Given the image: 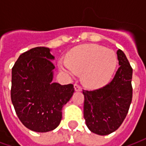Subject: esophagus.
<instances>
[{
	"label": "esophagus",
	"mask_w": 146,
	"mask_h": 146,
	"mask_svg": "<svg viewBox=\"0 0 146 146\" xmlns=\"http://www.w3.org/2000/svg\"><path fill=\"white\" fill-rule=\"evenodd\" d=\"M74 90H75V92H81V87L79 85V84H74Z\"/></svg>",
	"instance_id": "1"
}]
</instances>
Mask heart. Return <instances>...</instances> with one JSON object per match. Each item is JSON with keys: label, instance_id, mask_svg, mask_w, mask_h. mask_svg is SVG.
Here are the masks:
<instances>
[{"label": "heart", "instance_id": "1", "mask_svg": "<svg viewBox=\"0 0 146 146\" xmlns=\"http://www.w3.org/2000/svg\"><path fill=\"white\" fill-rule=\"evenodd\" d=\"M117 56L102 46L86 44L80 45L67 56V62H60L59 68L70 75L82 72L83 82L89 87H99L111 79L117 66Z\"/></svg>", "mask_w": 146, "mask_h": 146}]
</instances>
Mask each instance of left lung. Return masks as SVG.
Returning <instances> with one entry per match:
<instances>
[{"instance_id": "left-lung-1", "label": "left lung", "mask_w": 146, "mask_h": 146, "mask_svg": "<svg viewBox=\"0 0 146 146\" xmlns=\"http://www.w3.org/2000/svg\"><path fill=\"white\" fill-rule=\"evenodd\" d=\"M119 67L111 82L98 90L83 91L84 117L93 133L107 135L122 124L132 100V70L125 54L116 51Z\"/></svg>"}]
</instances>
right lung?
Listing matches in <instances>:
<instances>
[{
    "mask_svg": "<svg viewBox=\"0 0 146 146\" xmlns=\"http://www.w3.org/2000/svg\"><path fill=\"white\" fill-rule=\"evenodd\" d=\"M51 49L36 47L24 52L11 71V98L15 113L33 131L48 132L59 125L62 110L73 96V84L53 82Z\"/></svg>",
    "mask_w": 146,
    "mask_h": 146,
    "instance_id": "add662e5",
    "label": "right lung"
}]
</instances>
